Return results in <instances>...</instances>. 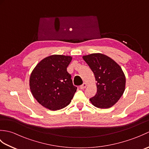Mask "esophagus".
Segmentation results:
<instances>
[{"label":"esophagus","mask_w":149,"mask_h":149,"mask_svg":"<svg viewBox=\"0 0 149 149\" xmlns=\"http://www.w3.org/2000/svg\"><path fill=\"white\" fill-rule=\"evenodd\" d=\"M86 86H87V84L86 83H84L83 84L81 85L80 88L82 90H83V89H84V88H86Z\"/></svg>","instance_id":"1"}]
</instances>
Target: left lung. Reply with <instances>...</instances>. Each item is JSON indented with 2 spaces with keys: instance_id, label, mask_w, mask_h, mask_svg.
I'll return each instance as SVG.
<instances>
[{
  "instance_id": "obj_1",
  "label": "left lung",
  "mask_w": 149,
  "mask_h": 149,
  "mask_svg": "<svg viewBox=\"0 0 149 149\" xmlns=\"http://www.w3.org/2000/svg\"><path fill=\"white\" fill-rule=\"evenodd\" d=\"M83 58L95 75L97 93L90 99L98 108L114 106L125 91V76L120 66L109 57L100 53L83 56Z\"/></svg>"
}]
</instances>
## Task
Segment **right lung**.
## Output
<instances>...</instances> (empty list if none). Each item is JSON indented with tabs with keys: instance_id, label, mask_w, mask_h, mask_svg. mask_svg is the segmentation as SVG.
Segmentation results:
<instances>
[{
	"instance_id": "obj_1",
	"label": "right lung",
	"mask_w": 149,
	"mask_h": 149,
	"mask_svg": "<svg viewBox=\"0 0 149 149\" xmlns=\"http://www.w3.org/2000/svg\"><path fill=\"white\" fill-rule=\"evenodd\" d=\"M72 59L71 56L64 55L48 56L38 63L31 73V93L45 108L56 111L70 103L77 90L66 70Z\"/></svg>"
}]
</instances>
